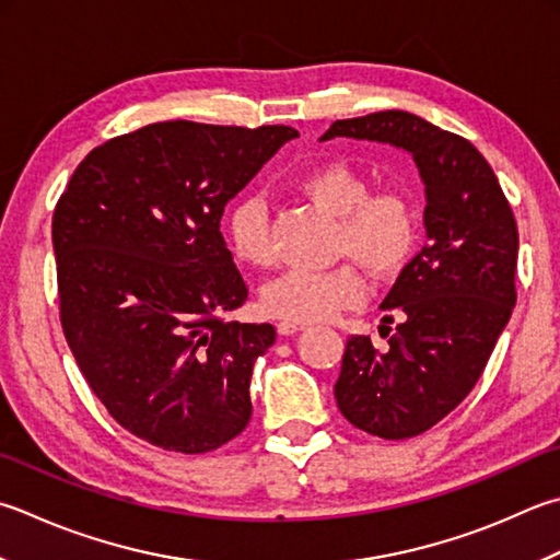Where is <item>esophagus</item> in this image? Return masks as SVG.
Segmentation results:
<instances>
[{
  "instance_id": "34e87169",
  "label": "esophagus",
  "mask_w": 560,
  "mask_h": 560,
  "mask_svg": "<svg viewBox=\"0 0 560 560\" xmlns=\"http://www.w3.org/2000/svg\"><path fill=\"white\" fill-rule=\"evenodd\" d=\"M277 330H279V335L289 337V335H295V332L305 330V325H301V323H289V320H281V323L277 325Z\"/></svg>"
}]
</instances>
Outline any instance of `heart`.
<instances>
[{"mask_svg":"<svg viewBox=\"0 0 560 560\" xmlns=\"http://www.w3.org/2000/svg\"><path fill=\"white\" fill-rule=\"evenodd\" d=\"M293 189L315 208L337 218L335 255L352 257L376 279L396 277L418 245V215L400 191L369 194V182L345 162H323L303 172ZM225 235L233 255L247 267L265 269L273 261L269 215L259 199H240L228 211ZM366 281L352 265L332 269H291L269 281L261 305L271 317L289 323L330 320L339 311L364 301Z\"/></svg>","mask_w":560,"mask_h":560,"instance_id":"b5f03b06","label":"heart"}]
</instances>
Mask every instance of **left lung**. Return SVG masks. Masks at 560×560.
Instances as JSON below:
<instances>
[{
    "label": "left lung",
    "instance_id": "1",
    "mask_svg": "<svg viewBox=\"0 0 560 560\" xmlns=\"http://www.w3.org/2000/svg\"><path fill=\"white\" fill-rule=\"evenodd\" d=\"M386 142L415 160L424 184L427 245L393 283L378 352L347 339L337 408L359 430L408 440L446 418L476 386L517 303V223L486 158L462 136L408 112L335 120L320 140Z\"/></svg>",
    "mask_w": 560,
    "mask_h": 560
}]
</instances>
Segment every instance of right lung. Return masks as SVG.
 <instances>
[{"mask_svg":"<svg viewBox=\"0 0 560 560\" xmlns=\"http://www.w3.org/2000/svg\"><path fill=\"white\" fill-rule=\"evenodd\" d=\"M289 126L164 120L106 140L52 213L60 323L112 418L167 452L203 454L245 430L269 323L228 320L247 287L225 247V203Z\"/></svg>","mask_w":560,"mask_h":560,"instance_id":"obj_1","label":"right lung"}]
</instances>
